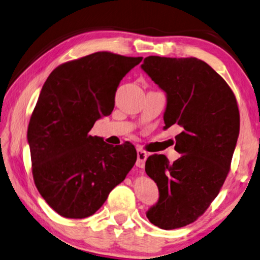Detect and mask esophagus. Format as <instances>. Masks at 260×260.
<instances>
[{"label":"esophagus","mask_w":260,"mask_h":260,"mask_svg":"<svg viewBox=\"0 0 260 260\" xmlns=\"http://www.w3.org/2000/svg\"><path fill=\"white\" fill-rule=\"evenodd\" d=\"M147 156H148V153L147 152H145L143 148H137V163H136V165H137V167L144 168Z\"/></svg>","instance_id":"1"}]
</instances>
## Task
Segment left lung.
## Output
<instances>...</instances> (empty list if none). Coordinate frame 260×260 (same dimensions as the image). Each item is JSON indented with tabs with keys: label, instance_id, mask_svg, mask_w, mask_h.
<instances>
[{
	"label": "left lung",
	"instance_id": "left-lung-1",
	"mask_svg": "<svg viewBox=\"0 0 260 260\" xmlns=\"http://www.w3.org/2000/svg\"><path fill=\"white\" fill-rule=\"evenodd\" d=\"M142 68L166 92L163 129L183 127L176 136L178 160L154 154L145 165L160 195L148 220L175 230L197 220L219 193L238 142L239 107L225 80L198 58L149 56Z\"/></svg>",
	"mask_w": 260,
	"mask_h": 260
}]
</instances>
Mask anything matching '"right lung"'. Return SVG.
Instances as JSON below:
<instances>
[{
    "instance_id": "add662e5",
    "label": "right lung",
    "mask_w": 260,
    "mask_h": 260,
    "mask_svg": "<svg viewBox=\"0 0 260 260\" xmlns=\"http://www.w3.org/2000/svg\"><path fill=\"white\" fill-rule=\"evenodd\" d=\"M142 60L95 52L54 68L43 84L27 140L36 187L60 216H92L135 166L134 145L113 146L89 131L112 113L121 80Z\"/></svg>"
}]
</instances>
